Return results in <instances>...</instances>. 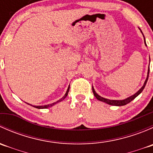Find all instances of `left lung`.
<instances>
[{"label": "left lung", "mask_w": 153, "mask_h": 153, "mask_svg": "<svg viewBox=\"0 0 153 153\" xmlns=\"http://www.w3.org/2000/svg\"><path fill=\"white\" fill-rule=\"evenodd\" d=\"M144 43H145V44H146V42H145V40H144ZM149 69H148L147 78H146V81H145L144 84H143V86H142V87L141 88V89H139V90L138 91V92H136V93L135 94V95H132V96L129 97V98H126V99H124V100H121V101H114V100H109V99H106V98H102V97L99 96V95H98V94H97L96 92H95V91L94 90L93 87H92V92H93L94 95H95V98H96L97 99L99 100V101H103V102H105V103H106V104H109V105H112V106H124V105H126V104H129V102H131V101H132V100L135 99V98H136V97L138 96V95H139V94L141 93V92H142L143 89H144L145 86H146V82H147L148 78H149Z\"/></svg>", "instance_id": "left-lung-1"}]
</instances>
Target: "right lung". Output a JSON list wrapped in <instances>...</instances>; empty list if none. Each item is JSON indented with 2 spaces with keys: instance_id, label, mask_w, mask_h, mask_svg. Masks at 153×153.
I'll return each mask as SVG.
<instances>
[{
  "instance_id": "obj_1",
  "label": "right lung",
  "mask_w": 153,
  "mask_h": 153,
  "mask_svg": "<svg viewBox=\"0 0 153 153\" xmlns=\"http://www.w3.org/2000/svg\"><path fill=\"white\" fill-rule=\"evenodd\" d=\"M69 87H68V89H67V92H66L65 95H64V96L63 97V98H61V99L58 100V101H56V102H55V103H52V104H48V105H45V106H34V107H35V108H38V109H46V108L50 107V106H53L54 104H57V103L60 102V101H63V100H64V98H65L67 96V95H68V92H69Z\"/></svg>"
}]
</instances>
